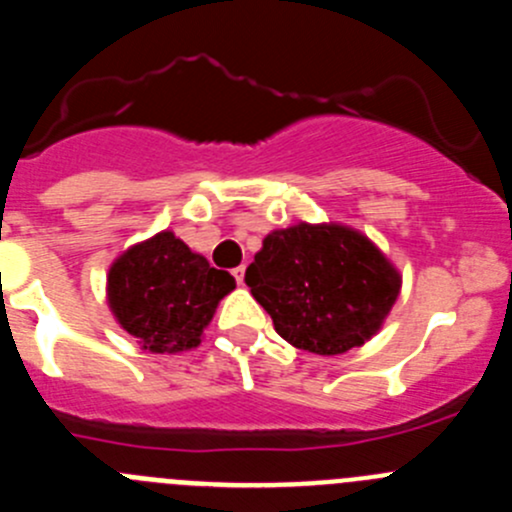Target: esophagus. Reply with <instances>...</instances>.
<instances>
[{
  "mask_svg": "<svg viewBox=\"0 0 512 512\" xmlns=\"http://www.w3.org/2000/svg\"><path fill=\"white\" fill-rule=\"evenodd\" d=\"M233 277H235V282L238 284H243V279H246V266H235L233 269Z\"/></svg>",
  "mask_w": 512,
  "mask_h": 512,
  "instance_id": "34e87169",
  "label": "esophagus"
}]
</instances>
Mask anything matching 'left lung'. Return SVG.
Instances as JSON below:
<instances>
[{"label":"left lung","mask_w":512,"mask_h":512,"mask_svg":"<svg viewBox=\"0 0 512 512\" xmlns=\"http://www.w3.org/2000/svg\"><path fill=\"white\" fill-rule=\"evenodd\" d=\"M246 284L284 341L320 356L372 338L400 295L395 266L343 225L274 230L246 269Z\"/></svg>","instance_id":"1"}]
</instances>
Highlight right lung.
Returning <instances> with one entry per match:
<instances>
[{"label":"right lung","mask_w":512,"mask_h":512,"mask_svg":"<svg viewBox=\"0 0 512 512\" xmlns=\"http://www.w3.org/2000/svg\"><path fill=\"white\" fill-rule=\"evenodd\" d=\"M230 289L235 279L228 271L212 269L169 230L128 248L107 277L112 315L153 354L200 346L217 302Z\"/></svg>","instance_id":"add662e5"}]
</instances>
